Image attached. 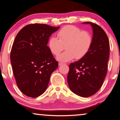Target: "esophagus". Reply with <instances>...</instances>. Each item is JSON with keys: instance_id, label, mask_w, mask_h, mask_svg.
<instances>
[{"instance_id": "1", "label": "esophagus", "mask_w": 120, "mask_h": 120, "mask_svg": "<svg viewBox=\"0 0 120 120\" xmlns=\"http://www.w3.org/2000/svg\"><path fill=\"white\" fill-rule=\"evenodd\" d=\"M63 64H64V63H62V62H59V63H58L59 66H61L62 65H63Z\"/></svg>"}]
</instances>
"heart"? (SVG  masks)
<instances>
[{"mask_svg":"<svg viewBox=\"0 0 120 120\" xmlns=\"http://www.w3.org/2000/svg\"><path fill=\"white\" fill-rule=\"evenodd\" d=\"M58 39L52 36L48 41V47L53 55L57 56L64 49L66 51L57 57L58 60L69 62L75 57L80 59L87 54L91 48L93 38L87 31L72 25H67L62 28L57 33Z\"/></svg>","mask_w":120,"mask_h":120,"instance_id":"heart-1","label":"heart"}]
</instances>
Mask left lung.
<instances>
[{"label": "left lung", "mask_w": 120, "mask_h": 120, "mask_svg": "<svg viewBox=\"0 0 120 120\" xmlns=\"http://www.w3.org/2000/svg\"><path fill=\"white\" fill-rule=\"evenodd\" d=\"M93 41L91 48L80 60L69 65L68 82L70 90L82 97L92 96L99 91L107 72L109 42L101 27L91 22Z\"/></svg>", "instance_id": "1"}]
</instances>
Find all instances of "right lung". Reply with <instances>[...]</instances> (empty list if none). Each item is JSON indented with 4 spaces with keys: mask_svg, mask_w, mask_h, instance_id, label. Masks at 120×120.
<instances>
[{
    "mask_svg": "<svg viewBox=\"0 0 120 120\" xmlns=\"http://www.w3.org/2000/svg\"><path fill=\"white\" fill-rule=\"evenodd\" d=\"M59 28L46 24H30L16 35L10 59L16 84L27 96L36 98L42 94L51 73L58 68V62L47 44L49 37Z\"/></svg>",
    "mask_w": 120,
    "mask_h": 120,
    "instance_id": "1",
    "label": "right lung"
}]
</instances>
